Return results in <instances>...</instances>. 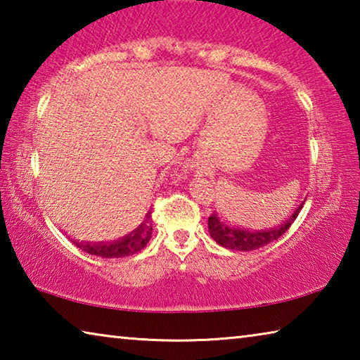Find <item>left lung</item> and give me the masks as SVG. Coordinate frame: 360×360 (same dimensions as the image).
<instances>
[{"instance_id": "left-lung-1", "label": "left lung", "mask_w": 360, "mask_h": 360, "mask_svg": "<svg viewBox=\"0 0 360 360\" xmlns=\"http://www.w3.org/2000/svg\"><path fill=\"white\" fill-rule=\"evenodd\" d=\"M303 203L297 206V210L292 212L290 217L285 219L283 224L276 225V227L271 229H264V230H251L245 227H238V225H231L225 222L224 219L217 214V212H212L208 217V230L211 238L214 240L217 245L222 248L231 249V251H254V249L264 248L270 245L283 233L289 230V227L298 216V212L303 208Z\"/></svg>"}]
</instances>
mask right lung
Listing matches in <instances>:
<instances>
[{
	"label": "right lung",
	"instance_id": "right-lung-1",
	"mask_svg": "<svg viewBox=\"0 0 360 360\" xmlns=\"http://www.w3.org/2000/svg\"><path fill=\"white\" fill-rule=\"evenodd\" d=\"M152 236V210L146 212L143 222L138 227L130 231L129 235L122 236L114 241H100V243H84L71 240L77 248H81L84 252L98 255L103 259H119L133 255L141 251L148 245Z\"/></svg>",
	"mask_w": 360,
	"mask_h": 360
}]
</instances>
